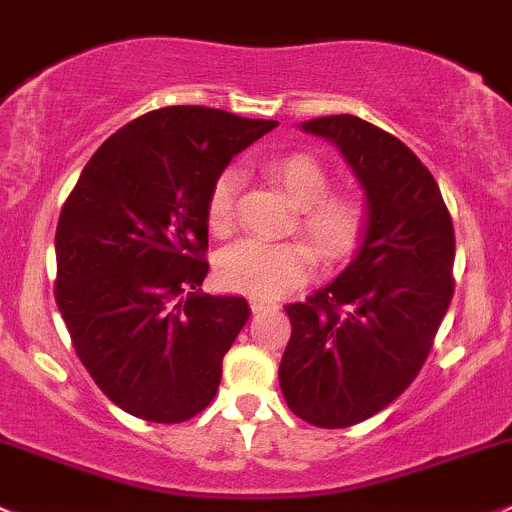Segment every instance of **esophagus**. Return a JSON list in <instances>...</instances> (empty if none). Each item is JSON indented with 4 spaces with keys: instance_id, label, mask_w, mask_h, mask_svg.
<instances>
[{
    "instance_id": "obj_1",
    "label": "esophagus",
    "mask_w": 512,
    "mask_h": 512,
    "mask_svg": "<svg viewBox=\"0 0 512 512\" xmlns=\"http://www.w3.org/2000/svg\"><path fill=\"white\" fill-rule=\"evenodd\" d=\"M249 303H251V310H254V313H261V310H276L278 308V305L271 303V300H261V298H251Z\"/></svg>"
}]
</instances>
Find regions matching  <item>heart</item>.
Masks as SVG:
<instances>
[{
  "instance_id": "b5f03b06",
  "label": "heart",
  "mask_w": 512,
  "mask_h": 512,
  "mask_svg": "<svg viewBox=\"0 0 512 512\" xmlns=\"http://www.w3.org/2000/svg\"><path fill=\"white\" fill-rule=\"evenodd\" d=\"M266 177L286 192L298 207V229L313 244L315 254L325 263L345 261L365 239L367 214L365 199L355 194H328L330 175L313 155L291 152L268 162ZM241 175L224 170L214 182L207 199L209 229L217 236L229 234L234 226L236 194ZM315 254L300 241H258L244 239L221 251L217 261L219 283L229 291L251 298L271 300L308 281L315 271Z\"/></svg>"
}]
</instances>
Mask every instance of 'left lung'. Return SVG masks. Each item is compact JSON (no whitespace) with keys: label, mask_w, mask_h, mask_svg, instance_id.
<instances>
[{"label":"left lung","mask_w":512,"mask_h":512,"mask_svg":"<svg viewBox=\"0 0 512 512\" xmlns=\"http://www.w3.org/2000/svg\"><path fill=\"white\" fill-rule=\"evenodd\" d=\"M300 130L342 152L370 221L345 271L286 305L293 333L278 382L295 416L345 429L389 407L419 374L453 298L456 239L439 184L402 140L355 115Z\"/></svg>","instance_id":"1"}]
</instances>
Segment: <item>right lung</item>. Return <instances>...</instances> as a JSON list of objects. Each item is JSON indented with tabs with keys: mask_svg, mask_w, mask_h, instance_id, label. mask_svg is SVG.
Here are the masks:
<instances>
[{
	"mask_svg": "<svg viewBox=\"0 0 512 512\" xmlns=\"http://www.w3.org/2000/svg\"><path fill=\"white\" fill-rule=\"evenodd\" d=\"M202 105L140 115L98 147L56 226V305L76 355L123 412L197 416L249 320L239 295L199 291L207 199L231 157L276 128Z\"/></svg>",
	"mask_w": 512,
	"mask_h": 512,
	"instance_id": "1",
	"label": "right lung"
}]
</instances>
